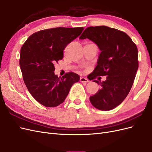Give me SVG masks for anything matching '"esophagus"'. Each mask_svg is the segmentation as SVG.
I'll list each match as a JSON object with an SVG mask.
<instances>
[{"label":"esophagus","instance_id":"34e87169","mask_svg":"<svg viewBox=\"0 0 152 152\" xmlns=\"http://www.w3.org/2000/svg\"><path fill=\"white\" fill-rule=\"evenodd\" d=\"M80 81L81 82H88L89 80H87L86 78H84V77H81L80 79Z\"/></svg>","mask_w":152,"mask_h":152}]
</instances>
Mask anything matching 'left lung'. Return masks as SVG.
Here are the masks:
<instances>
[{
  "label": "left lung",
  "mask_w": 152,
  "mask_h": 152,
  "mask_svg": "<svg viewBox=\"0 0 152 152\" xmlns=\"http://www.w3.org/2000/svg\"><path fill=\"white\" fill-rule=\"evenodd\" d=\"M86 38L102 51L91 80L107 75L102 82L93 80L101 88L90 96V102L98 110H112L127 97L134 82L139 65L136 45L125 32L106 26L87 28L79 39Z\"/></svg>",
  "instance_id": "8db88e82"
}]
</instances>
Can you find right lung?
Segmentation results:
<instances>
[{
    "label": "right lung",
    "mask_w": 152,
    "mask_h": 152,
    "mask_svg": "<svg viewBox=\"0 0 152 152\" xmlns=\"http://www.w3.org/2000/svg\"><path fill=\"white\" fill-rule=\"evenodd\" d=\"M83 30V27L42 30L30 35L22 45L20 65L23 79L31 95L45 107L62 103L72 85L80 79L72 72L58 77L54 71V64L63 59L66 45Z\"/></svg>",
    "instance_id": "right-lung-1"
}]
</instances>
